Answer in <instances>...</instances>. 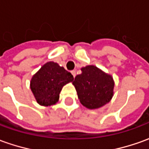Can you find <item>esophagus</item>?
I'll list each match as a JSON object with an SVG mask.
<instances>
[{
  "mask_svg": "<svg viewBox=\"0 0 149 149\" xmlns=\"http://www.w3.org/2000/svg\"><path fill=\"white\" fill-rule=\"evenodd\" d=\"M71 73L72 74V76H73V77H76V71H75V70L71 71Z\"/></svg>",
  "mask_w": 149,
  "mask_h": 149,
  "instance_id": "esophagus-1",
  "label": "esophagus"
}]
</instances>
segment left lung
Segmentation results:
<instances>
[{"label":"left lung","instance_id":"8db88e82","mask_svg":"<svg viewBox=\"0 0 149 149\" xmlns=\"http://www.w3.org/2000/svg\"><path fill=\"white\" fill-rule=\"evenodd\" d=\"M81 71L72 81L81 104L95 109L109 103L113 95V77L93 65L82 68Z\"/></svg>","mask_w":149,"mask_h":149}]
</instances>
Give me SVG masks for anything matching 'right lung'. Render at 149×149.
<instances>
[{"label":"right lung","instance_id":"obj_1","mask_svg":"<svg viewBox=\"0 0 149 149\" xmlns=\"http://www.w3.org/2000/svg\"><path fill=\"white\" fill-rule=\"evenodd\" d=\"M73 79V76L64 68L48 62L32 77L31 90L38 104L49 106L56 104L63 86Z\"/></svg>","mask_w":149,"mask_h":149}]
</instances>
